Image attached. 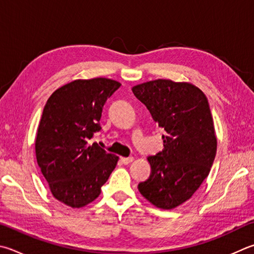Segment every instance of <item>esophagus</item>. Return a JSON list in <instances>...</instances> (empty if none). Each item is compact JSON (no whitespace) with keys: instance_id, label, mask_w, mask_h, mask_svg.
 <instances>
[{"instance_id":"esophagus-1","label":"esophagus","mask_w":254,"mask_h":254,"mask_svg":"<svg viewBox=\"0 0 254 254\" xmlns=\"http://www.w3.org/2000/svg\"><path fill=\"white\" fill-rule=\"evenodd\" d=\"M120 160H121L122 164H128V163L132 162L133 158H132V156H128V158H121Z\"/></svg>"}]
</instances>
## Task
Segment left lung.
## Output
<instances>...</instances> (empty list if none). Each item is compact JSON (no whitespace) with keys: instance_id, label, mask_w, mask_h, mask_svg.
<instances>
[{"instance_id":"obj_1","label":"left lung","mask_w":254,"mask_h":254,"mask_svg":"<svg viewBox=\"0 0 254 254\" xmlns=\"http://www.w3.org/2000/svg\"><path fill=\"white\" fill-rule=\"evenodd\" d=\"M164 128L163 150L147 161L151 174L137 189L156 207L171 210L194 194L216 154L213 119L205 94L189 82L158 79L132 87Z\"/></svg>"}]
</instances>
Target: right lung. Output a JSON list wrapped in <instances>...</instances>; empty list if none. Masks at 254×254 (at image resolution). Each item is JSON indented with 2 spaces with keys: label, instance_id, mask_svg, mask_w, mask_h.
<instances>
[{
  "label": "right lung",
  "instance_id": "obj_1",
  "mask_svg": "<svg viewBox=\"0 0 254 254\" xmlns=\"http://www.w3.org/2000/svg\"><path fill=\"white\" fill-rule=\"evenodd\" d=\"M121 83L105 77L74 80L59 87L43 109L35 139L36 161L55 199L82 207L100 195L119 156L98 143L102 109Z\"/></svg>",
  "mask_w": 254,
  "mask_h": 254
}]
</instances>
